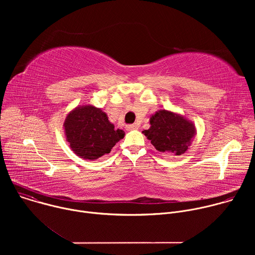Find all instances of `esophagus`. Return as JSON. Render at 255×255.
<instances>
[{
  "mask_svg": "<svg viewBox=\"0 0 255 255\" xmlns=\"http://www.w3.org/2000/svg\"><path fill=\"white\" fill-rule=\"evenodd\" d=\"M135 129H138V125L137 124H131V125L126 126V130L127 131H131V130H135Z\"/></svg>",
  "mask_w": 255,
  "mask_h": 255,
  "instance_id": "esophagus-1",
  "label": "esophagus"
}]
</instances>
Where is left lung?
<instances>
[{
  "mask_svg": "<svg viewBox=\"0 0 255 255\" xmlns=\"http://www.w3.org/2000/svg\"><path fill=\"white\" fill-rule=\"evenodd\" d=\"M149 122V129L142 133L160 152L184 154L189 150L197 134L196 126L192 121L165 109L151 115Z\"/></svg>",
  "mask_w": 255,
  "mask_h": 255,
  "instance_id": "1",
  "label": "left lung"
}]
</instances>
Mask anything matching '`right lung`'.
I'll list each match as a JSON object with an SVG mask.
<instances>
[{"label":"right lung","mask_w":255,"mask_h":255,"mask_svg":"<svg viewBox=\"0 0 255 255\" xmlns=\"http://www.w3.org/2000/svg\"><path fill=\"white\" fill-rule=\"evenodd\" d=\"M64 134L70 149L86 160H95L110 153L125 132L115 129L102 109L93 105L78 106L66 115Z\"/></svg>","instance_id":"add662e5"}]
</instances>
